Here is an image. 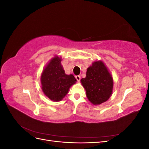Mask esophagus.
Returning a JSON list of instances; mask_svg holds the SVG:
<instances>
[{"label": "esophagus", "instance_id": "obj_1", "mask_svg": "<svg viewBox=\"0 0 149 149\" xmlns=\"http://www.w3.org/2000/svg\"><path fill=\"white\" fill-rule=\"evenodd\" d=\"M75 78H76V79H77V81H78V82L79 81L80 79H81V77H80V76H79V75H78V76H75Z\"/></svg>", "mask_w": 149, "mask_h": 149}]
</instances>
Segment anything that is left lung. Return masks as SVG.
Segmentation results:
<instances>
[{
    "mask_svg": "<svg viewBox=\"0 0 149 149\" xmlns=\"http://www.w3.org/2000/svg\"><path fill=\"white\" fill-rule=\"evenodd\" d=\"M86 96L93 105L107 101L112 95L114 81L102 61L96 60L87 68L86 77L81 79Z\"/></svg>",
    "mask_w": 149,
    "mask_h": 149,
    "instance_id": "left-lung-1",
    "label": "left lung"
}]
</instances>
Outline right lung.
I'll return each instance as SVG.
<instances>
[{
    "instance_id": "add662e5",
    "label": "right lung",
    "mask_w": 149,
    "mask_h": 149,
    "mask_svg": "<svg viewBox=\"0 0 149 149\" xmlns=\"http://www.w3.org/2000/svg\"><path fill=\"white\" fill-rule=\"evenodd\" d=\"M62 58L56 55L45 66L40 77L44 94L54 102L61 101L76 80L73 74H66L61 64Z\"/></svg>"
}]
</instances>
